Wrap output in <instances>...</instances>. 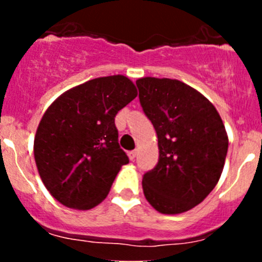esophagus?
Instances as JSON below:
<instances>
[{
	"instance_id": "obj_1",
	"label": "esophagus",
	"mask_w": 262,
	"mask_h": 262,
	"mask_svg": "<svg viewBox=\"0 0 262 262\" xmlns=\"http://www.w3.org/2000/svg\"><path fill=\"white\" fill-rule=\"evenodd\" d=\"M128 157H129V160H131V161H133V160H135L136 151H129L128 152Z\"/></svg>"
}]
</instances>
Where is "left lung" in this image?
<instances>
[{"label": "left lung", "instance_id": "obj_1", "mask_svg": "<svg viewBox=\"0 0 262 262\" xmlns=\"http://www.w3.org/2000/svg\"><path fill=\"white\" fill-rule=\"evenodd\" d=\"M136 86L159 140V161L143 176V191L157 211L181 214L219 181L228 149L226 128L209 99L181 81L144 77Z\"/></svg>", "mask_w": 262, "mask_h": 262}]
</instances>
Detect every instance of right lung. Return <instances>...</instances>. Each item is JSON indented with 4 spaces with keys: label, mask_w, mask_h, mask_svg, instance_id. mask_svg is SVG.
<instances>
[{
    "label": "right lung",
    "mask_w": 262,
    "mask_h": 262,
    "mask_svg": "<svg viewBox=\"0 0 262 262\" xmlns=\"http://www.w3.org/2000/svg\"><path fill=\"white\" fill-rule=\"evenodd\" d=\"M138 96L124 76L90 80L47 108L34 140V156L51 195L71 209L102 202L128 156L118 143L115 115Z\"/></svg>",
    "instance_id": "right-lung-1"
}]
</instances>
